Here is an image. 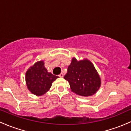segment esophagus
<instances>
[{"label": "esophagus", "instance_id": "34e87169", "mask_svg": "<svg viewBox=\"0 0 131 131\" xmlns=\"http://www.w3.org/2000/svg\"><path fill=\"white\" fill-rule=\"evenodd\" d=\"M59 76L60 77H64V73H60V75Z\"/></svg>", "mask_w": 131, "mask_h": 131}]
</instances>
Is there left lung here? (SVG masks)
Returning <instances> with one entry per match:
<instances>
[{
  "instance_id": "obj_1",
  "label": "left lung",
  "mask_w": 131,
  "mask_h": 131,
  "mask_svg": "<svg viewBox=\"0 0 131 131\" xmlns=\"http://www.w3.org/2000/svg\"><path fill=\"white\" fill-rule=\"evenodd\" d=\"M73 93L82 96H92L101 86V79L92 62L87 59L77 61L73 58L64 77Z\"/></svg>"
}]
</instances>
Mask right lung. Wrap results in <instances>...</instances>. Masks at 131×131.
Masks as SVG:
<instances>
[{"instance_id":"right-lung-1","label":"right lung","mask_w":131,"mask_h":131,"mask_svg":"<svg viewBox=\"0 0 131 131\" xmlns=\"http://www.w3.org/2000/svg\"><path fill=\"white\" fill-rule=\"evenodd\" d=\"M59 77L52 74L45 67L43 60L35 62L26 72L25 80L28 89L36 96H41L49 90L52 82Z\"/></svg>"}]
</instances>
